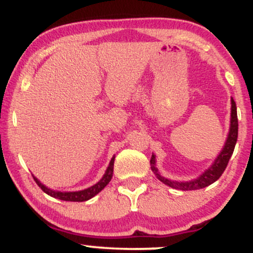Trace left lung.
<instances>
[{
  "instance_id": "8db88e82",
  "label": "left lung",
  "mask_w": 253,
  "mask_h": 253,
  "mask_svg": "<svg viewBox=\"0 0 253 253\" xmlns=\"http://www.w3.org/2000/svg\"><path fill=\"white\" fill-rule=\"evenodd\" d=\"M231 126H229V132L227 140H226L225 146L220 152V155L216 157V159L214 161V163L211 164V168H208L201 176L197 177L196 179L188 182H177V181H171V179L163 177L159 173L158 169L156 168V157L152 155L151 157V169H152L157 178L161 182H163L164 184L169 185V187L173 188V189L178 190H196V189H202V188L208 187L211 183H214L220 178V176L222 175V172L225 171L226 167H227L229 158L233 155L234 147H236V143L238 139V117H237V107L236 102L232 98L231 100Z\"/></svg>"
}]
</instances>
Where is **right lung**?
Wrapping results in <instances>:
<instances>
[{"label":"right lung","instance_id":"right-lung-1","mask_svg":"<svg viewBox=\"0 0 253 253\" xmlns=\"http://www.w3.org/2000/svg\"><path fill=\"white\" fill-rule=\"evenodd\" d=\"M114 159H115V157H113L102 178H101L100 181L96 183V184H94L92 187H90V188H86V189H84V190L56 191V190L50 189V188L45 187V185H43L42 183L37 178V177L33 176V178H34V181H36L37 184L42 188V190L43 191V193H46L47 195L54 197V199L63 200V201L83 202V201H86V200L91 199V197H94L95 195H97V194L100 193V191L102 190L103 188L110 182V179H112V177H113V169H114Z\"/></svg>","mask_w":253,"mask_h":253}]
</instances>
